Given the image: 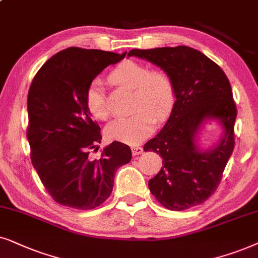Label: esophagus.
<instances>
[{
    "mask_svg": "<svg viewBox=\"0 0 258 258\" xmlns=\"http://www.w3.org/2000/svg\"><path fill=\"white\" fill-rule=\"evenodd\" d=\"M131 150H132L133 156H138V154L143 153V151H144V149H143L142 146H133Z\"/></svg>",
    "mask_w": 258,
    "mask_h": 258,
    "instance_id": "1",
    "label": "esophagus"
}]
</instances>
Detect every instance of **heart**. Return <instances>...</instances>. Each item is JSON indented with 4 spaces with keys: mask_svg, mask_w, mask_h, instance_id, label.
I'll use <instances>...</instances> for the list:
<instances>
[{
    "mask_svg": "<svg viewBox=\"0 0 258 258\" xmlns=\"http://www.w3.org/2000/svg\"><path fill=\"white\" fill-rule=\"evenodd\" d=\"M108 79L113 84L131 89L133 113L109 123L106 136L115 142L138 145L151 135L154 122L164 121L172 112L176 100L172 80L164 72L151 71L146 64L135 60L120 62L113 68ZM85 101L93 118L106 120L109 116L100 81L95 80L88 86Z\"/></svg>",
    "mask_w": 258,
    "mask_h": 258,
    "instance_id": "1",
    "label": "heart"
}]
</instances>
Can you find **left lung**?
<instances>
[{"label": "left lung", "instance_id": "left-lung-1", "mask_svg": "<svg viewBox=\"0 0 258 258\" xmlns=\"http://www.w3.org/2000/svg\"><path fill=\"white\" fill-rule=\"evenodd\" d=\"M127 56L157 64L174 87L176 101L169 120L144 146L145 152L154 151L163 158L160 171L149 180L150 191L172 211L204 203L221 183L235 147L237 108L229 79L207 55L186 46L132 49ZM210 119L221 123L223 136L217 146L202 151L197 135Z\"/></svg>", "mask_w": 258, "mask_h": 258}]
</instances>
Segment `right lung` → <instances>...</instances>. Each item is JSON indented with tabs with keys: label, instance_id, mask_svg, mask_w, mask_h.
<instances>
[{
	"label": "right lung",
	"instance_id": "right-lung-1",
	"mask_svg": "<svg viewBox=\"0 0 258 258\" xmlns=\"http://www.w3.org/2000/svg\"><path fill=\"white\" fill-rule=\"evenodd\" d=\"M125 56L70 47L47 60L30 85L27 138L32 164L48 194L64 207H99L112 194L115 171L131 160V149L119 142L92 159L89 151L101 142V133L85 101L97 75Z\"/></svg>",
	"mask_w": 258,
	"mask_h": 258
}]
</instances>
